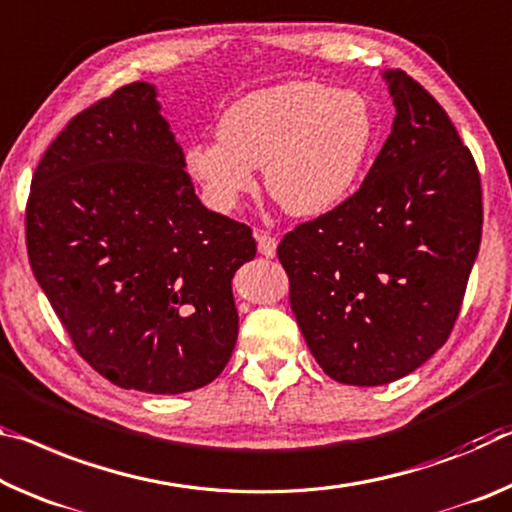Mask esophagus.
<instances>
[{
	"label": "esophagus",
	"mask_w": 512,
	"mask_h": 512,
	"mask_svg": "<svg viewBox=\"0 0 512 512\" xmlns=\"http://www.w3.org/2000/svg\"><path fill=\"white\" fill-rule=\"evenodd\" d=\"M257 250H259V255H264V257H275V250H278V241H275L271 234L259 232L257 234Z\"/></svg>",
	"instance_id": "obj_1"
}]
</instances>
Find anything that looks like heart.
I'll return each instance as SVG.
<instances>
[{
  "mask_svg": "<svg viewBox=\"0 0 512 512\" xmlns=\"http://www.w3.org/2000/svg\"><path fill=\"white\" fill-rule=\"evenodd\" d=\"M218 141L193 143L186 170L216 212H232L253 193L262 166L266 191L287 214L316 218L351 196L376 141L367 97L319 84L285 81L259 88L227 107Z\"/></svg>",
  "mask_w": 512,
  "mask_h": 512,
  "instance_id": "1",
  "label": "heart"
}]
</instances>
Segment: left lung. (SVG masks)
Instances as JSON below:
<instances>
[{"mask_svg": "<svg viewBox=\"0 0 512 512\" xmlns=\"http://www.w3.org/2000/svg\"><path fill=\"white\" fill-rule=\"evenodd\" d=\"M396 116L358 191L285 234L291 310L319 367L376 387L449 337L481 246V177L435 97L383 72Z\"/></svg>", "mask_w": 512, "mask_h": 512, "instance_id": "left-lung-1", "label": "left lung"}]
</instances>
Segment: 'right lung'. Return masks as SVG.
<instances>
[{"instance_id": "1", "label": "right lung", "mask_w": 512, "mask_h": 512, "mask_svg": "<svg viewBox=\"0 0 512 512\" xmlns=\"http://www.w3.org/2000/svg\"><path fill=\"white\" fill-rule=\"evenodd\" d=\"M136 81L81 111L36 168L29 262L75 348L109 383L148 394L205 387L239 335L232 278L250 227L209 212Z\"/></svg>"}]
</instances>
